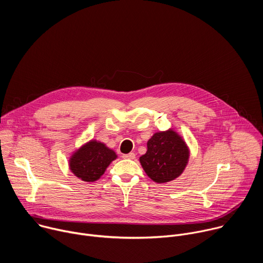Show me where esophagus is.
Segmentation results:
<instances>
[{"mask_svg":"<svg viewBox=\"0 0 263 263\" xmlns=\"http://www.w3.org/2000/svg\"><path fill=\"white\" fill-rule=\"evenodd\" d=\"M123 158L125 159H134L135 158V154L134 153H129V154H124Z\"/></svg>","mask_w":263,"mask_h":263,"instance_id":"1","label":"esophagus"}]
</instances>
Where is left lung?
Wrapping results in <instances>:
<instances>
[{"instance_id":"8db88e82","label":"left lung","mask_w":263,"mask_h":263,"mask_svg":"<svg viewBox=\"0 0 263 263\" xmlns=\"http://www.w3.org/2000/svg\"><path fill=\"white\" fill-rule=\"evenodd\" d=\"M146 153L139 157L145 174L156 183L178 178L190 159V148L175 130L156 132L146 142Z\"/></svg>"}]
</instances>
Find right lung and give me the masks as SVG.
<instances>
[{
    "instance_id": "obj_1",
    "label": "right lung",
    "mask_w": 263,
    "mask_h": 263,
    "mask_svg": "<svg viewBox=\"0 0 263 263\" xmlns=\"http://www.w3.org/2000/svg\"><path fill=\"white\" fill-rule=\"evenodd\" d=\"M117 158L118 155L114 149L101 141L91 139L72 153L68 165L70 172L82 181L95 182Z\"/></svg>"
}]
</instances>
